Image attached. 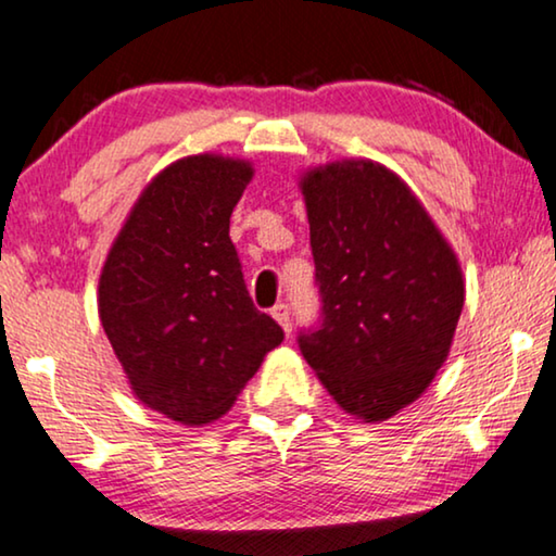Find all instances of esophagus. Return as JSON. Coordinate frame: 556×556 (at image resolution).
<instances>
[{
	"label": "esophagus",
	"mask_w": 556,
	"mask_h": 556,
	"mask_svg": "<svg viewBox=\"0 0 556 556\" xmlns=\"http://www.w3.org/2000/svg\"><path fill=\"white\" fill-rule=\"evenodd\" d=\"M271 315H275L277 323L285 327L287 334L292 332V312H289V304L287 302H277L275 307H271Z\"/></svg>",
	"instance_id": "esophagus-1"
}]
</instances>
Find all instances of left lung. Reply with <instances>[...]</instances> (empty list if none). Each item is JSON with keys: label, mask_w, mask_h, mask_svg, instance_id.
<instances>
[{"label": "left lung", "mask_w": 556, "mask_h": 556, "mask_svg": "<svg viewBox=\"0 0 556 556\" xmlns=\"http://www.w3.org/2000/svg\"><path fill=\"white\" fill-rule=\"evenodd\" d=\"M317 325L296 345L342 410L395 416L451 350L464 279L456 254L395 174L342 161L304 176Z\"/></svg>", "instance_id": "8db88e82"}]
</instances>
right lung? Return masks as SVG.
<instances>
[{"label": "right lung", "mask_w": 556, "mask_h": 556, "mask_svg": "<svg viewBox=\"0 0 556 556\" xmlns=\"http://www.w3.org/2000/svg\"><path fill=\"white\" fill-rule=\"evenodd\" d=\"M252 166L191 155L132 206L100 275V323L132 393L184 426L237 401L285 330L249 296L229 218Z\"/></svg>", "instance_id": "add662e5"}]
</instances>
